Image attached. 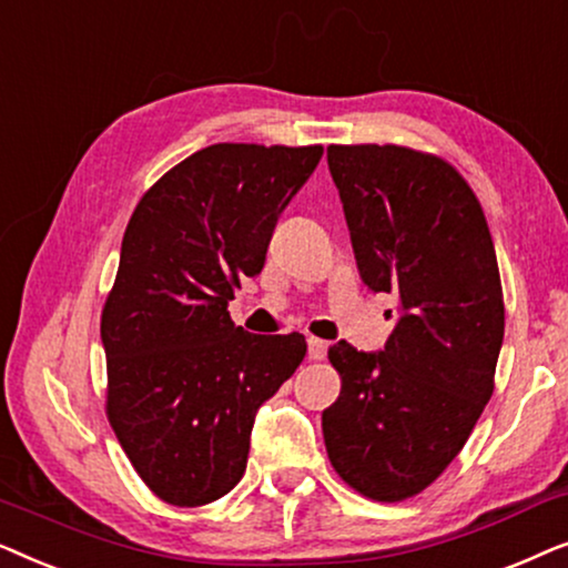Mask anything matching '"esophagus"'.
I'll return each instance as SVG.
<instances>
[{"instance_id":"obj_1","label":"esophagus","mask_w":568,"mask_h":568,"mask_svg":"<svg viewBox=\"0 0 568 568\" xmlns=\"http://www.w3.org/2000/svg\"><path fill=\"white\" fill-rule=\"evenodd\" d=\"M325 354H328V341L310 336L307 338V356H310V359L321 362V359H325Z\"/></svg>"}]
</instances>
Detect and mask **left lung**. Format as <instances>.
Returning <instances> with one entry per match:
<instances>
[{"mask_svg":"<svg viewBox=\"0 0 568 568\" xmlns=\"http://www.w3.org/2000/svg\"><path fill=\"white\" fill-rule=\"evenodd\" d=\"M362 282L398 294L383 352L338 341L341 395L323 410L331 465L354 491L403 501L442 476L494 393L504 300L484 209L437 154L331 144Z\"/></svg>","mask_w":568,"mask_h":568,"instance_id":"left-lung-1","label":"left lung"}]
</instances>
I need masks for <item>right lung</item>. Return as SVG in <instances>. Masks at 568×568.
Instances as JSON below:
<instances>
[{
    "label": "right lung",
    "instance_id": "right-lung-1",
    "mask_svg": "<svg viewBox=\"0 0 568 568\" xmlns=\"http://www.w3.org/2000/svg\"><path fill=\"white\" fill-rule=\"evenodd\" d=\"M323 146L212 144L139 201L100 338L105 414L162 501L201 507L243 478L255 410L307 354L302 333L255 336L227 302L258 276L278 222Z\"/></svg>",
    "mask_w": 568,
    "mask_h": 568
}]
</instances>
